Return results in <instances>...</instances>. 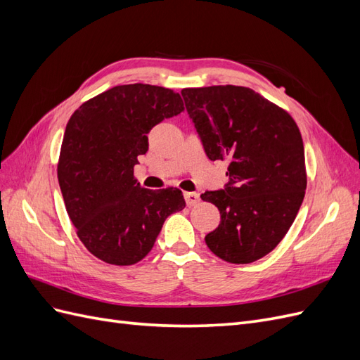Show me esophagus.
Returning <instances> with one entry per match:
<instances>
[{
    "label": "esophagus",
    "instance_id": "34e87169",
    "mask_svg": "<svg viewBox=\"0 0 360 360\" xmlns=\"http://www.w3.org/2000/svg\"><path fill=\"white\" fill-rule=\"evenodd\" d=\"M184 200H186V204L189 207L197 205L200 202V193H197V192H184Z\"/></svg>",
    "mask_w": 360,
    "mask_h": 360
}]
</instances>
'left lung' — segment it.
<instances>
[{
    "mask_svg": "<svg viewBox=\"0 0 360 360\" xmlns=\"http://www.w3.org/2000/svg\"><path fill=\"white\" fill-rule=\"evenodd\" d=\"M181 96L210 160H228L221 191H207L221 222L205 236L233 264L263 258L284 238L307 191L300 130L292 117L248 86L183 89Z\"/></svg>",
    "mask_w": 360,
    "mask_h": 360,
    "instance_id": "1",
    "label": "left lung"
}]
</instances>
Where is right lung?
<instances>
[{
    "label": "right lung",
    "mask_w": 360,
    "mask_h": 360,
    "mask_svg": "<svg viewBox=\"0 0 360 360\" xmlns=\"http://www.w3.org/2000/svg\"><path fill=\"white\" fill-rule=\"evenodd\" d=\"M181 111L179 93L129 84L86 101L69 120L57 167L63 200L79 240L108 264L143 259L167 217L186 207L180 189H146L134 177L147 134Z\"/></svg>",
    "instance_id": "1"
}]
</instances>
